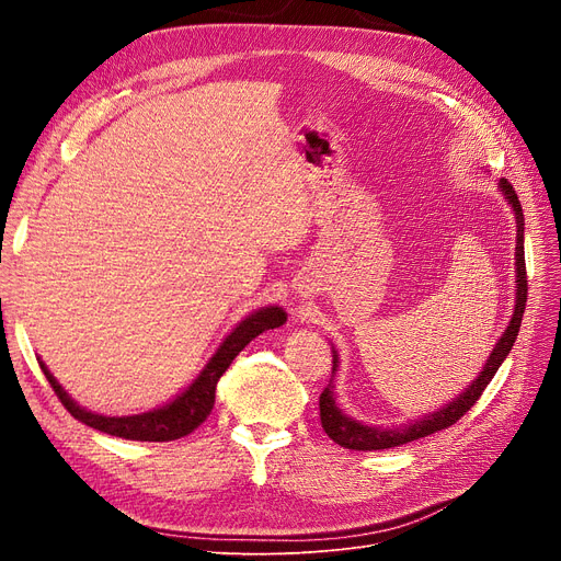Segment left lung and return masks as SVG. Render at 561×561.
Returning a JSON list of instances; mask_svg holds the SVG:
<instances>
[{"label":"left lung","instance_id":"left-lung-1","mask_svg":"<svg viewBox=\"0 0 561 561\" xmlns=\"http://www.w3.org/2000/svg\"><path fill=\"white\" fill-rule=\"evenodd\" d=\"M497 186H500V191H503L507 204L512 206L514 216H516V305H514V313H512L510 325L503 332V336L497 339L495 347L491 350V355H489L480 377L459 398L448 402L444 409L434 411V414H427L423 419H416V421H411V423L400 425V427H387V430L385 427H373V425H364L355 419H350L336 407L334 373L339 368V355H336V350H332V355H334L332 364L334 366H332L330 385L325 387V391L320 393V423H322V430H325L328 436L341 448H347V450H387V448L404 446V444H409V440H416V438H423L427 434H434L438 430H446V427L455 425L466 414V411L480 400L482 391L486 389V385L497 373L500 364L507 359L510 350H512V345L518 336L525 302H527V273H525V250H523L525 218H523V206L518 202V195H516L514 186L507 180H500Z\"/></svg>","mask_w":561,"mask_h":561}]
</instances>
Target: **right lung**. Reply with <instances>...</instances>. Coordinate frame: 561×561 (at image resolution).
Masks as SVG:
<instances>
[{"label":"right lung","instance_id":"1","mask_svg":"<svg viewBox=\"0 0 561 561\" xmlns=\"http://www.w3.org/2000/svg\"><path fill=\"white\" fill-rule=\"evenodd\" d=\"M286 322V311L282 307H263L254 313H250L245 320H241L239 325L231 330V334L220 343L216 350V355L209 359L202 368V373L195 377L193 385L176 396L172 402L145 411V414L136 416H102L93 414L83 407H79L66 391L54 379V375L47 370V366L38 359L47 381L51 385L54 393L58 400L64 402V407L70 411V414L81 421L83 425L100 430L111 436H121L129 440H174L191 434L195 427H199L206 416L211 414L214 402H216V387L222 373L231 366L236 355L259 334L265 330H275Z\"/></svg>","mask_w":561,"mask_h":561}]
</instances>
